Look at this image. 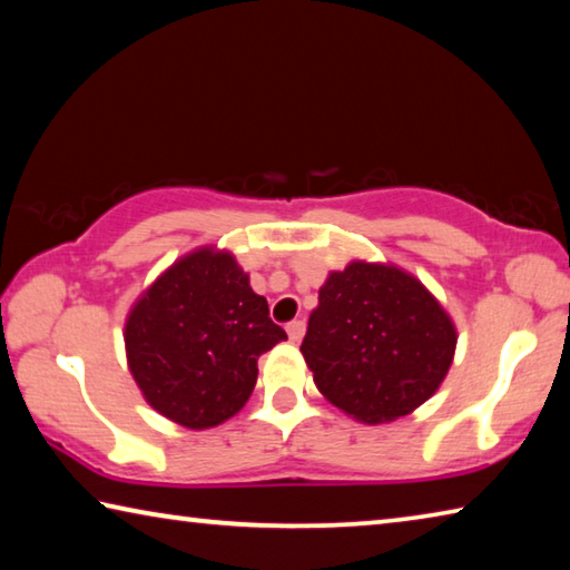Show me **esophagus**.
Instances as JSON below:
<instances>
[{
	"instance_id": "obj_1",
	"label": "esophagus",
	"mask_w": 570,
	"mask_h": 570,
	"mask_svg": "<svg viewBox=\"0 0 570 570\" xmlns=\"http://www.w3.org/2000/svg\"><path fill=\"white\" fill-rule=\"evenodd\" d=\"M286 332H288V340H292V342H302V336L306 332V324L302 320H294V322L286 324Z\"/></svg>"
}]
</instances>
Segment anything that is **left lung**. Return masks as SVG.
<instances>
[{
	"instance_id": "1",
	"label": "left lung",
	"mask_w": 570,
	"mask_h": 570,
	"mask_svg": "<svg viewBox=\"0 0 570 570\" xmlns=\"http://www.w3.org/2000/svg\"><path fill=\"white\" fill-rule=\"evenodd\" d=\"M455 344V324L412 274L352 262L320 288L302 354L334 407L380 424L438 392Z\"/></svg>"
}]
</instances>
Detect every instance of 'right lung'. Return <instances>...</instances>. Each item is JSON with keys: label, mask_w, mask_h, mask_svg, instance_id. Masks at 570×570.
<instances>
[{"label": "right lung", "mask_w": 570, "mask_h": 570, "mask_svg": "<svg viewBox=\"0 0 570 570\" xmlns=\"http://www.w3.org/2000/svg\"><path fill=\"white\" fill-rule=\"evenodd\" d=\"M286 340L264 296L228 250L178 258L130 308L125 352L142 397L190 430L226 422L244 407L258 356Z\"/></svg>", "instance_id": "1"}]
</instances>
